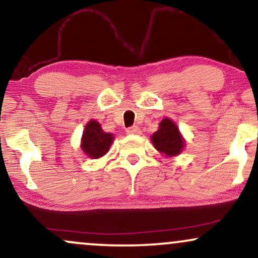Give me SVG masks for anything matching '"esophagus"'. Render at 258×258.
Listing matches in <instances>:
<instances>
[{
	"label": "esophagus",
	"mask_w": 258,
	"mask_h": 258,
	"mask_svg": "<svg viewBox=\"0 0 258 258\" xmlns=\"http://www.w3.org/2000/svg\"><path fill=\"white\" fill-rule=\"evenodd\" d=\"M126 132L128 133V135H139V133H141V130H139V127L137 126H132L128 127Z\"/></svg>",
	"instance_id": "34e87169"
}]
</instances>
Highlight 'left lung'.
<instances>
[{
    "mask_svg": "<svg viewBox=\"0 0 258 258\" xmlns=\"http://www.w3.org/2000/svg\"><path fill=\"white\" fill-rule=\"evenodd\" d=\"M152 142L160 153L167 156L178 155L184 146L178 128L170 119H164L160 122L159 130L152 136Z\"/></svg>",
    "mask_w": 258,
    "mask_h": 258,
    "instance_id": "1",
    "label": "left lung"
}]
</instances>
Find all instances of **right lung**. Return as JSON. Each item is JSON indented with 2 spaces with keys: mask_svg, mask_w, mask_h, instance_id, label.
Segmentation results:
<instances>
[{
  "mask_svg": "<svg viewBox=\"0 0 258 258\" xmlns=\"http://www.w3.org/2000/svg\"><path fill=\"white\" fill-rule=\"evenodd\" d=\"M112 142L111 133H105L97 121L91 120L86 125L82 136V150L90 158L98 159L108 153Z\"/></svg>",
  "mask_w": 258,
  "mask_h": 258,
  "instance_id": "1",
  "label": "right lung"
}]
</instances>
